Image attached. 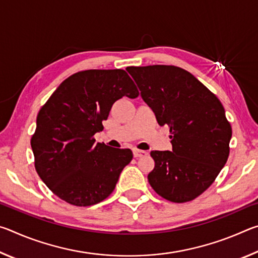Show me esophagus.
<instances>
[{
  "mask_svg": "<svg viewBox=\"0 0 258 258\" xmlns=\"http://www.w3.org/2000/svg\"><path fill=\"white\" fill-rule=\"evenodd\" d=\"M133 155H134V157H145V156H147L148 155V152L147 151H145V150H140V149H134L133 150Z\"/></svg>",
  "mask_w": 258,
  "mask_h": 258,
  "instance_id": "1",
  "label": "esophagus"
}]
</instances>
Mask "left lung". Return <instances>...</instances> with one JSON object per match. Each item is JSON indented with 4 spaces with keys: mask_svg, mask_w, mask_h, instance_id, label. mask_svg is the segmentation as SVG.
I'll return each mask as SVG.
<instances>
[{
    "mask_svg": "<svg viewBox=\"0 0 258 258\" xmlns=\"http://www.w3.org/2000/svg\"><path fill=\"white\" fill-rule=\"evenodd\" d=\"M160 126L168 125L172 151H151L148 181L173 203L197 198L228 160L232 128L220 100L192 74L175 66L127 67Z\"/></svg>",
    "mask_w": 258,
    "mask_h": 258,
    "instance_id": "obj_1",
    "label": "left lung"
}]
</instances>
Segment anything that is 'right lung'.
Returning a JSON list of instances; mask_svg holds the SVG:
<instances>
[{"mask_svg":"<svg viewBox=\"0 0 258 258\" xmlns=\"http://www.w3.org/2000/svg\"><path fill=\"white\" fill-rule=\"evenodd\" d=\"M137 86L123 69H91L74 74L41 108L30 140L35 168L46 186L64 202L91 206L115 189L130 149L95 142L117 100L137 98Z\"/></svg>","mask_w":258,"mask_h":258,"instance_id":"obj_1","label":"right lung"}]
</instances>
